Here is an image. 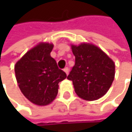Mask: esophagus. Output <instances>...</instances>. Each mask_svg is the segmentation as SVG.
<instances>
[{"label": "esophagus", "instance_id": "esophagus-1", "mask_svg": "<svg viewBox=\"0 0 132 132\" xmlns=\"http://www.w3.org/2000/svg\"><path fill=\"white\" fill-rule=\"evenodd\" d=\"M63 70H64V72L66 73V75L69 74V68H68V67H65V68L63 69Z\"/></svg>", "mask_w": 132, "mask_h": 132}]
</instances>
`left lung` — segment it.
<instances>
[{
	"mask_svg": "<svg viewBox=\"0 0 132 132\" xmlns=\"http://www.w3.org/2000/svg\"><path fill=\"white\" fill-rule=\"evenodd\" d=\"M75 65L67 79L80 98L93 101L102 97L115 78V63L101 49L89 43L72 45Z\"/></svg>",
	"mask_w": 132,
	"mask_h": 132,
	"instance_id": "obj_1",
	"label": "left lung"
}]
</instances>
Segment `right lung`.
<instances>
[{"label":"right lung","mask_w":132,"mask_h":132,"mask_svg":"<svg viewBox=\"0 0 132 132\" xmlns=\"http://www.w3.org/2000/svg\"><path fill=\"white\" fill-rule=\"evenodd\" d=\"M53 44L40 43L30 50L14 66L16 79L23 95L37 105L52 102L58 93L59 82L66 74L57 66L50 53Z\"/></svg>","instance_id":"add662e5"}]
</instances>
